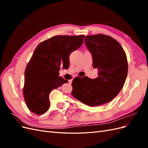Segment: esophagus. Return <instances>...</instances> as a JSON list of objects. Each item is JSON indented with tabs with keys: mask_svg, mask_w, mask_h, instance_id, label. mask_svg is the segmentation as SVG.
<instances>
[{
	"mask_svg": "<svg viewBox=\"0 0 148 148\" xmlns=\"http://www.w3.org/2000/svg\"><path fill=\"white\" fill-rule=\"evenodd\" d=\"M71 82H72V79H70V80H69V84H71Z\"/></svg>",
	"mask_w": 148,
	"mask_h": 148,
	"instance_id": "esophagus-1",
	"label": "esophagus"
}]
</instances>
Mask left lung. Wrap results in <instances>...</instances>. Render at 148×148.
Wrapping results in <instances>:
<instances>
[{
	"label": "left lung",
	"instance_id": "obj_1",
	"mask_svg": "<svg viewBox=\"0 0 148 148\" xmlns=\"http://www.w3.org/2000/svg\"><path fill=\"white\" fill-rule=\"evenodd\" d=\"M84 42L92 53L98 77L75 78L71 95L89 106L104 104L117 96L123 86L128 73L126 53L117 41L103 34L86 36Z\"/></svg>",
	"mask_w": 148,
	"mask_h": 148
}]
</instances>
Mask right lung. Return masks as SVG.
Instances as JSON below:
<instances>
[{
	"label": "right lung",
	"mask_w": 148,
	"mask_h": 148,
	"mask_svg": "<svg viewBox=\"0 0 148 148\" xmlns=\"http://www.w3.org/2000/svg\"><path fill=\"white\" fill-rule=\"evenodd\" d=\"M84 35H58L39 43L26 65L23 93L26 105L41 115L50 107L49 93L68 81L59 77L62 66H69V56L82 45Z\"/></svg>",
	"instance_id": "right-lung-1"
}]
</instances>
